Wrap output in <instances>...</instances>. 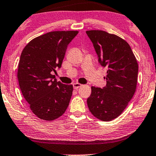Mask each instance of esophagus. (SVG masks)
I'll list each match as a JSON object with an SVG mask.
<instances>
[{
    "label": "esophagus",
    "mask_w": 156,
    "mask_h": 156,
    "mask_svg": "<svg viewBox=\"0 0 156 156\" xmlns=\"http://www.w3.org/2000/svg\"><path fill=\"white\" fill-rule=\"evenodd\" d=\"M73 88L74 89H78L79 87H80L81 86H83V85L80 84V83H73Z\"/></svg>",
    "instance_id": "esophagus-1"
}]
</instances>
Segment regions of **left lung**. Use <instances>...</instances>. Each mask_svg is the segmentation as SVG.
I'll use <instances>...</instances> for the list:
<instances>
[{"mask_svg": "<svg viewBox=\"0 0 156 156\" xmlns=\"http://www.w3.org/2000/svg\"><path fill=\"white\" fill-rule=\"evenodd\" d=\"M102 66H107L106 85L92 87L87 103L92 114L102 121L118 117L133 97L137 84L138 63L124 39L101 30L86 31Z\"/></svg>", "mask_w": 156, "mask_h": 156, "instance_id": "1", "label": "left lung"}]
</instances>
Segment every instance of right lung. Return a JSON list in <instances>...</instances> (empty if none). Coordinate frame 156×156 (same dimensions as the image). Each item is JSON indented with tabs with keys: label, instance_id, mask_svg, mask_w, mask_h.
Returning <instances> with one entry per match:
<instances>
[{
	"label": "right lung",
	"instance_id": "1",
	"mask_svg": "<svg viewBox=\"0 0 156 156\" xmlns=\"http://www.w3.org/2000/svg\"><path fill=\"white\" fill-rule=\"evenodd\" d=\"M78 31L49 32L34 38L20 56L17 78L29 107L41 120L52 121L64 114L73 85L57 81L53 72L62 66L67 46Z\"/></svg>",
	"mask_w": 156,
	"mask_h": 156
}]
</instances>
